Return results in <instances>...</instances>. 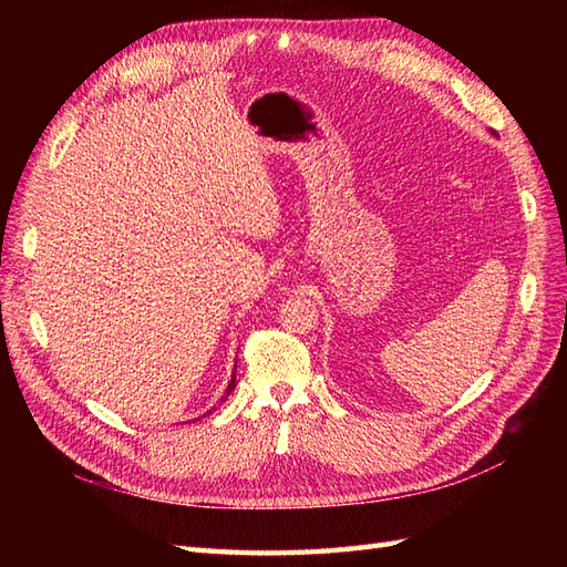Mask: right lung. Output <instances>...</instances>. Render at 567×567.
Listing matches in <instances>:
<instances>
[{
    "label": "right lung",
    "instance_id": "obj_1",
    "mask_svg": "<svg viewBox=\"0 0 567 567\" xmlns=\"http://www.w3.org/2000/svg\"><path fill=\"white\" fill-rule=\"evenodd\" d=\"M234 388H236V369H234V373H231V381H229V385H227L225 394H221V398H219V404H221V402H225V400L229 398V392H231ZM213 409H215V406H213ZM213 409H210V411H213ZM210 411H208V414H210ZM203 416H205V414H203Z\"/></svg>",
    "mask_w": 567,
    "mask_h": 567
}]
</instances>
